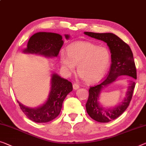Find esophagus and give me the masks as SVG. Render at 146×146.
<instances>
[{"label": "esophagus", "mask_w": 146, "mask_h": 146, "mask_svg": "<svg viewBox=\"0 0 146 146\" xmlns=\"http://www.w3.org/2000/svg\"><path fill=\"white\" fill-rule=\"evenodd\" d=\"M73 88L74 90H77L78 88H79V85H78V84L76 83H74L73 84Z\"/></svg>", "instance_id": "34e87169"}]
</instances>
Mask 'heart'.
Masks as SVG:
<instances>
[{"instance_id":"b5f03b06","label":"heart","mask_w":146,"mask_h":146,"mask_svg":"<svg viewBox=\"0 0 146 146\" xmlns=\"http://www.w3.org/2000/svg\"><path fill=\"white\" fill-rule=\"evenodd\" d=\"M111 54L105 46H98L94 43L78 42L69 45L67 55L62 53L61 60L67 73L75 71L86 82H96L101 79L110 65Z\"/></svg>"}]
</instances>
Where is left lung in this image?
I'll return each mask as SVG.
<instances>
[{
  "label": "left lung",
  "instance_id": "1",
  "mask_svg": "<svg viewBox=\"0 0 146 146\" xmlns=\"http://www.w3.org/2000/svg\"><path fill=\"white\" fill-rule=\"evenodd\" d=\"M84 33L107 43L111 54V65L110 71L98 84L90 87L88 99L86 104L87 113L91 118L100 123H108L123 114L131 101L136 84L134 80L137 77L133 54L129 46L113 33L92 32H84ZM121 75H127L132 77L129 81L126 97L119 105L113 108H105L99 102V96L101 90Z\"/></svg>",
  "mask_w": 146,
  "mask_h": 146
}]
</instances>
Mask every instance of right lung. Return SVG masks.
Instances as JSON below:
<instances>
[{"instance_id": "obj_1", "label": "right lung", "mask_w": 146, "mask_h": 146, "mask_svg": "<svg viewBox=\"0 0 146 146\" xmlns=\"http://www.w3.org/2000/svg\"><path fill=\"white\" fill-rule=\"evenodd\" d=\"M66 39L69 35H65ZM64 44L62 36L54 33L38 32L30 37L23 52L38 54L47 58L57 57ZM50 90L47 100L37 108H30L17 101L19 107L30 120L35 123H48L60 114L62 104L67 95L73 90L72 83L56 73L52 74Z\"/></svg>"}]
</instances>
